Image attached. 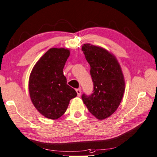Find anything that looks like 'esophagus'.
Instances as JSON below:
<instances>
[{"label":"esophagus","instance_id":"esophagus-1","mask_svg":"<svg viewBox=\"0 0 157 157\" xmlns=\"http://www.w3.org/2000/svg\"><path fill=\"white\" fill-rule=\"evenodd\" d=\"M76 92L78 94V96L79 97V96L81 95V89L79 88V89H76Z\"/></svg>","mask_w":157,"mask_h":157}]
</instances>
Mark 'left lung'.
I'll use <instances>...</instances> for the list:
<instances>
[{
  "label": "left lung",
  "instance_id": "8db88e82",
  "mask_svg": "<svg viewBox=\"0 0 157 157\" xmlns=\"http://www.w3.org/2000/svg\"><path fill=\"white\" fill-rule=\"evenodd\" d=\"M90 65L92 94L82 95L89 111L99 120L112 115L118 109L125 91L123 75L116 58L106 50L90 44L82 47Z\"/></svg>",
  "mask_w": 157,
  "mask_h": 157
}]
</instances>
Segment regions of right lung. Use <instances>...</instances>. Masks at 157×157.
<instances>
[{
  "label": "right lung",
  "instance_id": "add662e5",
  "mask_svg": "<svg viewBox=\"0 0 157 157\" xmlns=\"http://www.w3.org/2000/svg\"><path fill=\"white\" fill-rule=\"evenodd\" d=\"M70 51L53 48L39 60L31 72L29 91L31 100L39 112L49 119L63 115L70 100L77 96L73 88L67 85L63 70Z\"/></svg>",
  "mask_w": 157,
  "mask_h": 157
}]
</instances>
